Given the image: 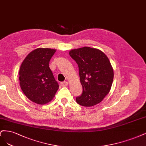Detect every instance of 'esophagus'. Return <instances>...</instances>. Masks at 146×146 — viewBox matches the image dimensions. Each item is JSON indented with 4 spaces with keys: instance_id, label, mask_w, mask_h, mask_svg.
<instances>
[{
    "instance_id": "esophagus-1",
    "label": "esophagus",
    "mask_w": 146,
    "mask_h": 146,
    "mask_svg": "<svg viewBox=\"0 0 146 146\" xmlns=\"http://www.w3.org/2000/svg\"><path fill=\"white\" fill-rule=\"evenodd\" d=\"M68 84L67 81H64V82H62L60 83L61 86H62V87H66V86H68Z\"/></svg>"
}]
</instances>
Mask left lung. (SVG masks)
Returning <instances> with one entry per match:
<instances>
[{
	"label": "left lung",
	"mask_w": 146,
	"mask_h": 146,
	"mask_svg": "<svg viewBox=\"0 0 146 146\" xmlns=\"http://www.w3.org/2000/svg\"><path fill=\"white\" fill-rule=\"evenodd\" d=\"M69 54L78 65L83 89L76 99L77 103L84 107L99 104L109 93L113 80L109 58L100 50L88 46L71 50Z\"/></svg>",
	"instance_id": "obj_1"
}]
</instances>
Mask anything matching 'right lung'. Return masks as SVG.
Instances as JSON below:
<instances>
[{"instance_id": "right-lung-1", "label": "right lung", "mask_w": 146, "mask_h": 146, "mask_svg": "<svg viewBox=\"0 0 146 146\" xmlns=\"http://www.w3.org/2000/svg\"><path fill=\"white\" fill-rule=\"evenodd\" d=\"M56 50L37 48L28 54L19 70V82L25 95L36 104L50 102L59 88L49 67L51 58Z\"/></svg>"}]
</instances>
